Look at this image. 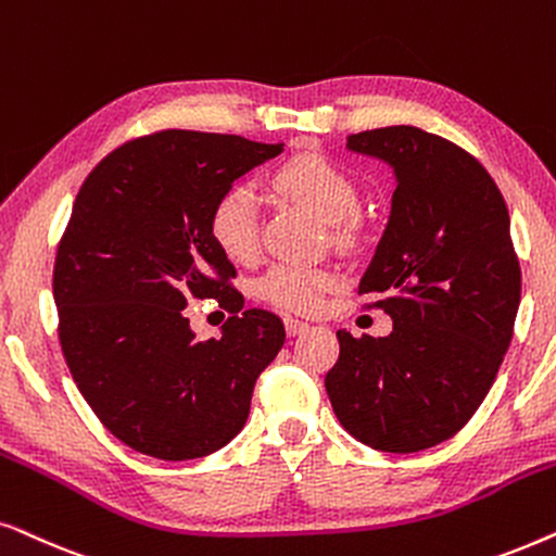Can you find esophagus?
Instances as JSON below:
<instances>
[{"label": "esophagus", "instance_id": "esophagus-1", "mask_svg": "<svg viewBox=\"0 0 556 556\" xmlns=\"http://www.w3.org/2000/svg\"><path fill=\"white\" fill-rule=\"evenodd\" d=\"M285 328H287V336L294 338V336H300V332H305V330L309 328V325L302 323V320H294V317H287Z\"/></svg>", "mask_w": 556, "mask_h": 556}]
</instances>
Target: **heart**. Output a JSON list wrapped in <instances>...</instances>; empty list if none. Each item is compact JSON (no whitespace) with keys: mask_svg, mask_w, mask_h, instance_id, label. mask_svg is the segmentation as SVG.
<instances>
[{"mask_svg":"<svg viewBox=\"0 0 556 556\" xmlns=\"http://www.w3.org/2000/svg\"><path fill=\"white\" fill-rule=\"evenodd\" d=\"M274 185L328 224H340L358 208V188L351 175L343 173L336 162L317 154H302L285 162L274 173ZM208 231L228 258L243 264L254 262L258 254L256 190L251 185H231L220 192L211 208ZM332 285L336 277L325 269L305 264H277L258 279V294L271 305L292 313H313Z\"/></svg>","mask_w":556,"mask_h":556,"instance_id":"heart-1","label":"heart"}]
</instances>
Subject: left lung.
<instances>
[{
	"label": "left lung",
	"instance_id": "left-lung-1",
	"mask_svg": "<svg viewBox=\"0 0 556 556\" xmlns=\"http://www.w3.org/2000/svg\"><path fill=\"white\" fill-rule=\"evenodd\" d=\"M345 150L387 162L396 180L358 282L361 294H381L394 330H338L325 389L355 440L419 453L468 425L508 351L521 302L508 208L472 154L417 127L361 131Z\"/></svg>",
	"mask_w": 556,
	"mask_h": 556
}]
</instances>
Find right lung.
<instances>
[{"mask_svg": "<svg viewBox=\"0 0 556 556\" xmlns=\"http://www.w3.org/2000/svg\"><path fill=\"white\" fill-rule=\"evenodd\" d=\"M282 152L167 129L122 144L80 185L53 271L61 345L96 417L137 453L192 460L228 445L282 351V320L243 309L208 231L220 192ZM192 296L235 313L218 339L194 338L184 317Z\"/></svg>", "mask_w": 556, "mask_h": 556, "instance_id": "obj_1", "label": "right lung"}]
</instances>
